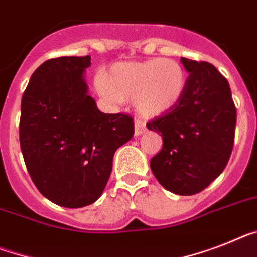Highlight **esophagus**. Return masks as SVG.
<instances>
[{"instance_id": "34e87169", "label": "esophagus", "mask_w": 257, "mask_h": 257, "mask_svg": "<svg viewBox=\"0 0 257 257\" xmlns=\"http://www.w3.org/2000/svg\"><path fill=\"white\" fill-rule=\"evenodd\" d=\"M146 132V125L144 120L141 118H136L135 121V135L136 136H141L142 133Z\"/></svg>"}]
</instances>
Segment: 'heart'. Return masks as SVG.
<instances>
[{"mask_svg":"<svg viewBox=\"0 0 257 257\" xmlns=\"http://www.w3.org/2000/svg\"><path fill=\"white\" fill-rule=\"evenodd\" d=\"M184 68L171 59L120 62L99 81V91L112 102L133 100L144 116H157L171 109L184 92Z\"/></svg>","mask_w":257,"mask_h":257,"instance_id":"obj_1","label":"heart"}]
</instances>
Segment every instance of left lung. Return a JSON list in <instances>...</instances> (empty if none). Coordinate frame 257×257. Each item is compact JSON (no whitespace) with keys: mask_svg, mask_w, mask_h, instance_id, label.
<instances>
[{"mask_svg":"<svg viewBox=\"0 0 257 257\" xmlns=\"http://www.w3.org/2000/svg\"><path fill=\"white\" fill-rule=\"evenodd\" d=\"M189 73L182 98L146 124L163 139L150 169L162 187L180 196L205 189L232 152L236 108L227 79L206 61L182 57Z\"/></svg>","mask_w":257,"mask_h":257,"instance_id":"left-lung-1","label":"left lung"}]
</instances>
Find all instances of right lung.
Returning a JSON list of instances; mask_svg holds the SVG:
<instances>
[{"instance_id": "add662e5", "label": "right lung", "mask_w": 257, "mask_h": 257, "mask_svg": "<svg viewBox=\"0 0 257 257\" xmlns=\"http://www.w3.org/2000/svg\"><path fill=\"white\" fill-rule=\"evenodd\" d=\"M91 57H57L32 73L21 104L19 141L36 188L64 208L95 202L113 154L135 135L132 116L103 113L87 94Z\"/></svg>"}]
</instances>
